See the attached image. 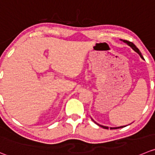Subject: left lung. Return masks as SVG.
Masks as SVG:
<instances>
[{
    "label": "left lung",
    "instance_id": "left-lung-1",
    "mask_svg": "<svg viewBox=\"0 0 155 155\" xmlns=\"http://www.w3.org/2000/svg\"><path fill=\"white\" fill-rule=\"evenodd\" d=\"M121 41H124V43H126V44L127 45H128L129 46H130V48H133V50H134L136 52V53H138L139 54V56L141 57V58H142V59H143V57H142V54H141V52H140V51L139 50V49H138V48L136 47V45H135L134 44H133V43H132V42H130V41H127V40H122V39H120ZM92 120V119H91ZM101 127H103V128H105V129H107V128H108V127H103V126H101ZM117 128H119V127H117Z\"/></svg>",
    "mask_w": 155,
    "mask_h": 155
}]
</instances>
